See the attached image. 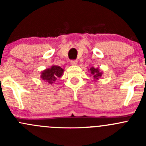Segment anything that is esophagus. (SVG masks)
Here are the masks:
<instances>
[{
    "instance_id": "esophagus-1",
    "label": "esophagus",
    "mask_w": 146,
    "mask_h": 146,
    "mask_svg": "<svg viewBox=\"0 0 146 146\" xmlns=\"http://www.w3.org/2000/svg\"><path fill=\"white\" fill-rule=\"evenodd\" d=\"M77 64H78L77 60H72V61H70V65H72V66H76Z\"/></svg>"
}]
</instances>
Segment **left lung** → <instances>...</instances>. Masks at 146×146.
I'll return each mask as SVG.
<instances>
[{"mask_svg":"<svg viewBox=\"0 0 146 146\" xmlns=\"http://www.w3.org/2000/svg\"><path fill=\"white\" fill-rule=\"evenodd\" d=\"M88 70L90 72V76L93 78V79L95 80H98L101 77L102 75V72H101L98 68H95L94 67H92Z\"/></svg>","mask_w":146,"mask_h":146,"instance_id":"obj_1","label":"left lung"}]
</instances>
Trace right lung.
Segmentation results:
<instances>
[{
  "mask_svg": "<svg viewBox=\"0 0 146 146\" xmlns=\"http://www.w3.org/2000/svg\"><path fill=\"white\" fill-rule=\"evenodd\" d=\"M64 70L58 66H52L49 68L45 69L41 73V78L43 80L48 82L50 85L56 82L58 78L63 76Z\"/></svg>",
  "mask_w": 146,
  "mask_h": 146,
  "instance_id": "obj_1",
  "label": "right lung"
}]
</instances>
